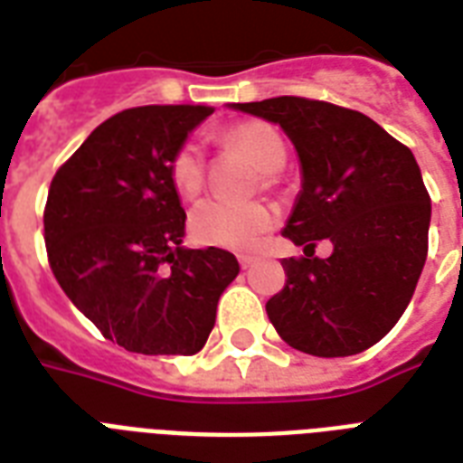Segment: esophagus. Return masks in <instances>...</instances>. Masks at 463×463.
Here are the masks:
<instances>
[{"label":"esophagus","mask_w":463,"mask_h":463,"mask_svg":"<svg viewBox=\"0 0 463 463\" xmlns=\"http://www.w3.org/2000/svg\"><path fill=\"white\" fill-rule=\"evenodd\" d=\"M238 261L242 269H250V267H254L257 257H252V254H238Z\"/></svg>","instance_id":"1"}]
</instances>
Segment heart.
I'll list each match as a JSON object with an SVG mask.
<instances>
[{
  "instance_id": "obj_1",
  "label": "heart",
  "mask_w": 463,
  "mask_h": 463,
  "mask_svg": "<svg viewBox=\"0 0 463 463\" xmlns=\"http://www.w3.org/2000/svg\"><path fill=\"white\" fill-rule=\"evenodd\" d=\"M225 146L245 156L264 177H274L286 167V144L281 134L264 122H242L223 134ZM175 189L184 199H194L203 189V156L199 146L184 144L170 165ZM274 211L264 203H235L223 199H206L196 203L189 228L196 242L225 247V250H252L261 235L274 225Z\"/></svg>"
}]
</instances>
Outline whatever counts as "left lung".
Returning <instances> with one entry per match:
<instances>
[{"instance_id":"8db88e82","label":"left lung","mask_w":463,"mask_h":463,"mask_svg":"<svg viewBox=\"0 0 463 463\" xmlns=\"http://www.w3.org/2000/svg\"><path fill=\"white\" fill-rule=\"evenodd\" d=\"M228 108L279 125L300 160V192L283 238L286 288L267 303L279 336L317 358L374 345L409 307L428 257L430 196L409 148L374 119L338 105L281 96ZM319 239L335 252L314 257Z\"/></svg>"}]
</instances>
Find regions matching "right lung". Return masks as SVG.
Listing matches in <instances>:
<instances>
[{
	"instance_id": "obj_1",
	"label": "right lung",
	"mask_w": 463,
	"mask_h": 463,
	"mask_svg": "<svg viewBox=\"0 0 463 463\" xmlns=\"http://www.w3.org/2000/svg\"><path fill=\"white\" fill-rule=\"evenodd\" d=\"M206 105H146L105 119L57 170L45 245L67 298L122 348L194 355L218 300L240 274L235 254L189 250L173 184L175 154Z\"/></svg>"
}]
</instances>
